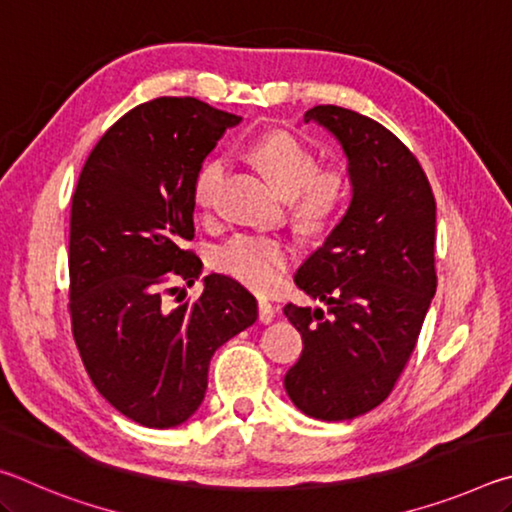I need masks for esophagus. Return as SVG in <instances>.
Wrapping results in <instances>:
<instances>
[{"mask_svg": "<svg viewBox=\"0 0 512 512\" xmlns=\"http://www.w3.org/2000/svg\"><path fill=\"white\" fill-rule=\"evenodd\" d=\"M257 314H259V323H271V320L275 318V307L268 302L266 298H262L257 302Z\"/></svg>", "mask_w": 512, "mask_h": 512, "instance_id": "esophagus-1", "label": "esophagus"}]
</instances>
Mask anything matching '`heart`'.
Instances as JSON below:
<instances>
[{
    "instance_id": "1",
    "label": "heart",
    "mask_w": 512,
    "mask_h": 512,
    "mask_svg": "<svg viewBox=\"0 0 512 512\" xmlns=\"http://www.w3.org/2000/svg\"><path fill=\"white\" fill-rule=\"evenodd\" d=\"M248 155L264 176L293 196L296 214L311 228H323L339 216L350 198V180L336 167L318 169V160L309 146L287 131H273L248 146ZM225 176V162L210 158L198 167L192 185L194 205L212 212ZM293 259L289 241L264 235H237L216 248L212 264L216 271L232 277L253 291H271L280 284Z\"/></svg>"
}]
</instances>
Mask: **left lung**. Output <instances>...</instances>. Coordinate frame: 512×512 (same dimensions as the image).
I'll return each mask as SVG.
<instances>
[{
  "label": "left lung",
  "mask_w": 512,
  "mask_h": 512,
  "mask_svg": "<svg viewBox=\"0 0 512 512\" xmlns=\"http://www.w3.org/2000/svg\"><path fill=\"white\" fill-rule=\"evenodd\" d=\"M350 160L352 203L332 235L298 268L296 284L323 309L284 307L302 354L284 377L309 418L339 422L391 395L436 293V198L409 146L359 112L314 106Z\"/></svg>",
  "instance_id": "left-lung-1"
}]
</instances>
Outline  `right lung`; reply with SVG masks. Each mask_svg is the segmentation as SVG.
<instances>
[{"mask_svg":"<svg viewBox=\"0 0 512 512\" xmlns=\"http://www.w3.org/2000/svg\"><path fill=\"white\" fill-rule=\"evenodd\" d=\"M241 117L192 97L126 112L94 146L69 214V316L92 384L151 429L183 424L207 391L212 354L257 320L239 282L207 275L198 300L169 307L173 280L194 284L192 185L205 155Z\"/></svg>","mask_w":512,"mask_h":512,"instance_id":"add662e5","label":"right lung"}]
</instances>
